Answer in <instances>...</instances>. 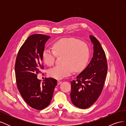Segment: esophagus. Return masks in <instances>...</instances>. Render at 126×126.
<instances>
[{
    "mask_svg": "<svg viewBox=\"0 0 126 126\" xmlns=\"http://www.w3.org/2000/svg\"><path fill=\"white\" fill-rule=\"evenodd\" d=\"M62 81H60V80H58V81H57V83H58V85H60V83H62Z\"/></svg>",
    "mask_w": 126,
    "mask_h": 126,
    "instance_id": "34e87169",
    "label": "esophagus"
}]
</instances>
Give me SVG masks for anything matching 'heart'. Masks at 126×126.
<instances>
[{"label":"heart","mask_w":126,"mask_h":126,"mask_svg":"<svg viewBox=\"0 0 126 126\" xmlns=\"http://www.w3.org/2000/svg\"><path fill=\"white\" fill-rule=\"evenodd\" d=\"M89 55V48L85 42L66 38L55 41L52 44V50L44 49L42 58L45 63L51 66L55 63L56 56H62V64L56 66L48 71L49 76L60 79L70 75L72 71L77 72L82 70L88 62Z\"/></svg>","instance_id":"heart-1"}]
</instances>
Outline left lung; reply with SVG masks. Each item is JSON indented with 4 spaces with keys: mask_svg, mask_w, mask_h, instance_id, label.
Wrapping results in <instances>:
<instances>
[{
    "mask_svg": "<svg viewBox=\"0 0 126 126\" xmlns=\"http://www.w3.org/2000/svg\"><path fill=\"white\" fill-rule=\"evenodd\" d=\"M90 38L94 45L93 58L75 80L71 81V101L81 109L89 108L99 97L108 70L105 52L99 41L92 35Z\"/></svg>",
    "mask_w": 126,
    "mask_h": 126,
    "instance_id": "obj_1",
    "label": "left lung"
}]
</instances>
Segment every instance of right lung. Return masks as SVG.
Segmentation results:
<instances>
[{
  "label": "right lung",
  "instance_id": "1",
  "mask_svg": "<svg viewBox=\"0 0 126 126\" xmlns=\"http://www.w3.org/2000/svg\"><path fill=\"white\" fill-rule=\"evenodd\" d=\"M50 36L42 34L30 35L19 50L15 63V75L18 89L29 106L42 110L50 104L55 88V79L46 78L43 83L37 74L44 69L42 53Z\"/></svg>",
  "mask_w": 126,
  "mask_h": 126
}]
</instances>
